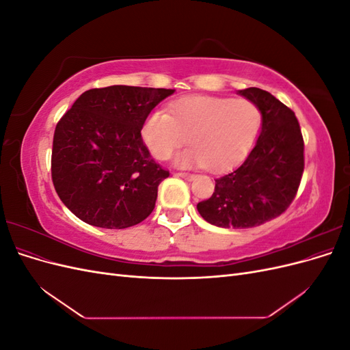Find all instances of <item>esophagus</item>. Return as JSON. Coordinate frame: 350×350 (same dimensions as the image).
Segmentation results:
<instances>
[{"label": "esophagus", "mask_w": 350, "mask_h": 350, "mask_svg": "<svg viewBox=\"0 0 350 350\" xmlns=\"http://www.w3.org/2000/svg\"><path fill=\"white\" fill-rule=\"evenodd\" d=\"M178 176L187 179V181H193V179H194V175L193 174H188V172H179Z\"/></svg>", "instance_id": "34e87169"}]
</instances>
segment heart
<instances>
[{
    "instance_id": "heart-1",
    "label": "heart",
    "mask_w": 350,
    "mask_h": 350,
    "mask_svg": "<svg viewBox=\"0 0 350 350\" xmlns=\"http://www.w3.org/2000/svg\"><path fill=\"white\" fill-rule=\"evenodd\" d=\"M261 125L262 112L250 99L187 96L174 102L167 113L147 116L142 137L157 161H167L187 140L191 147L176 156V165L221 172L250 153Z\"/></svg>"
}]
</instances>
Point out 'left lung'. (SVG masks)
Segmentation results:
<instances>
[{
	"instance_id": "8db88e82",
	"label": "left lung",
	"mask_w": 350,
	"mask_h": 350,
	"mask_svg": "<svg viewBox=\"0 0 350 350\" xmlns=\"http://www.w3.org/2000/svg\"><path fill=\"white\" fill-rule=\"evenodd\" d=\"M258 105L262 125L245 161L216 179L215 193L197 204L198 213L219 228H254L291 206L304 172V139L295 112L258 88L238 90Z\"/></svg>"
}]
</instances>
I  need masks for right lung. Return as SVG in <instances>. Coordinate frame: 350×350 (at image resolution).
Masks as SVG:
<instances>
[{
	"instance_id": "obj_1",
	"label": "right lung",
	"mask_w": 350,
	"mask_h": 350,
	"mask_svg": "<svg viewBox=\"0 0 350 350\" xmlns=\"http://www.w3.org/2000/svg\"><path fill=\"white\" fill-rule=\"evenodd\" d=\"M174 89L109 86L80 94L58 121L51 172L71 213L98 228L140 224L169 172L150 157L142 126Z\"/></svg>"
}]
</instances>
